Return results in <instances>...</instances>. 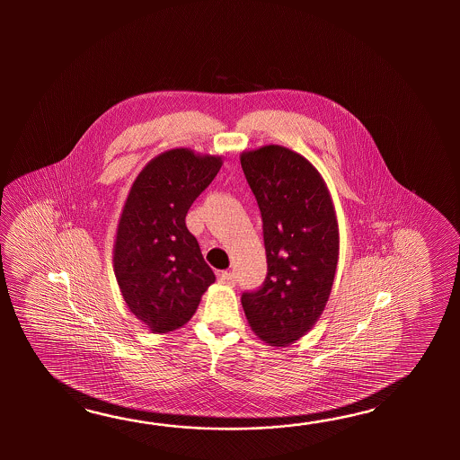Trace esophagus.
I'll list each match as a JSON object with an SVG mask.
<instances>
[{
  "mask_svg": "<svg viewBox=\"0 0 460 460\" xmlns=\"http://www.w3.org/2000/svg\"><path fill=\"white\" fill-rule=\"evenodd\" d=\"M218 281L228 284V286H234L236 283V274L232 273V271H224V273L218 274Z\"/></svg>",
  "mask_w": 460,
  "mask_h": 460,
  "instance_id": "34e87169",
  "label": "esophagus"
}]
</instances>
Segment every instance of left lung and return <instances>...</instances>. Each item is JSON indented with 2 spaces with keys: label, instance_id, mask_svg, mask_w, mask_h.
<instances>
[{
  "label": "left lung",
  "instance_id": "left-lung-1",
  "mask_svg": "<svg viewBox=\"0 0 460 460\" xmlns=\"http://www.w3.org/2000/svg\"><path fill=\"white\" fill-rule=\"evenodd\" d=\"M242 169L263 218L268 274L242 294L248 323L261 341L286 347L321 317L339 261V226L319 171L288 147L244 151Z\"/></svg>",
  "mask_w": 460,
  "mask_h": 460
}]
</instances>
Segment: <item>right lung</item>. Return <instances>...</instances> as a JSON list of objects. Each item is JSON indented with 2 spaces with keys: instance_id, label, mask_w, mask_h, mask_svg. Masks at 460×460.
<instances>
[{
  "instance_id": "1",
  "label": "right lung",
  "mask_w": 460,
  "mask_h": 460,
  "mask_svg": "<svg viewBox=\"0 0 460 460\" xmlns=\"http://www.w3.org/2000/svg\"><path fill=\"white\" fill-rule=\"evenodd\" d=\"M220 167V156L171 149L147 163L128 194L113 268L129 311L155 333L189 323L216 281L186 216Z\"/></svg>"
}]
</instances>
